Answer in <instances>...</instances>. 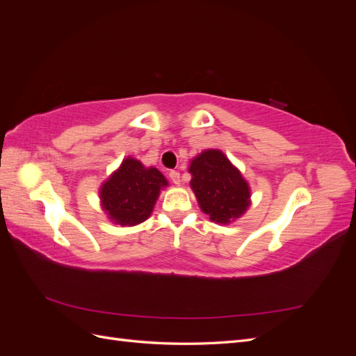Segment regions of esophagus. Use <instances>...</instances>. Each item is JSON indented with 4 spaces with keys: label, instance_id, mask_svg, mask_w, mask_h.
<instances>
[{
    "label": "esophagus",
    "instance_id": "34e87169",
    "mask_svg": "<svg viewBox=\"0 0 356 356\" xmlns=\"http://www.w3.org/2000/svg\"><path fill=\"white\" fill-rule=\"evenodd\" d=\"M169 178L172 179V182H174V184H179L181 182V177H179V172L178 170H170L169 172Z\"/></svg>",
    "mask_w": 356,
    "mask_h": 356
}]
</instances>
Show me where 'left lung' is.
I'll list each match as a JSON object with an SVG mask.
<instances>
[{
	"mask_svg": "<svg viewBox=\"0 0 356 356\" xmlns=\"http://www.w3.org/2000/svg\"><path fill=\"white\" fill-rule=\"evenodd\" d=\"M188 170L200 208L212 221L227 224L250 207V187L218 149L203 152L191 161Z\"/></svg>",
	"mask_w": 356,
	"mask_h": 356,
	"instance_id": "1",
	"label": "left lung"
}]
</instances>
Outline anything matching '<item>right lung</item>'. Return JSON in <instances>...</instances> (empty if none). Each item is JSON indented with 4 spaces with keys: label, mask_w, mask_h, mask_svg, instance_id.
I'll list each match as a JSON object with an SVG mask.
<instances>
[{
    "label": "right lung",
    "mask_w": 356,
    "mask_h": 356,
    "mask_svg": "<svg viewBox=\"0 0 356 356\" xmlns=\"http://www.w3.org/2000/svg\"><path fill=\"white\" fill-rule=\"evenodd\" d=\"M166 178L156 168H144L141 161L126 159L120 169L101 188L102 208L120 225H136L147 220Z\"/></svg>",
    "instance_id": "right-lung-1"
}]
</instances>
